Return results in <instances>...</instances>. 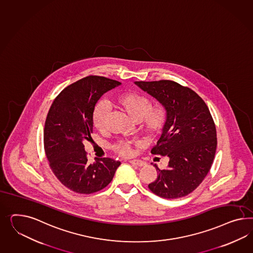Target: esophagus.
I'll use <instances>...</instances> for the list:
<instances>
[{"instance_id": "34e87169", "label": "esophagus", "mask_w": 253, "mask_h": 253, "mask_svg": "<svg viewBox=\"0 0 253 253\" xmlns=\"http://www.w3.org/2000/svg\"><path fill=\"white\" fill-rule=\"evenodd\" d=\"M129 163L130 164H132V165H134V166H143L146 165L145 162L140 161V160H130Z\"/></svg>"}]
</instances>
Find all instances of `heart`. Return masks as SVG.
Returning a JSON list of instances; mask_svg holds the SVG:
<instances>
[{
    "label": "heart",
    "mask_w": 253,
    "mask_h": 253,
    "mask_svg": "<svg viewBox=\"0 0 253 253\" xmlns=\"http://www.w3.org/2000/svg\"><path fill=\"white\" fill-rule=\"evenodd\" d=\"M116 107L125 112L137 122L138 130L146 137L158 136L164 130L168 120V112L165 106H152V101L143 94L127 91L117 95L114 99ZM108 106L104 101L98 102L92 113L93 126L100 132H104L108 126ZM113 150L122 156H130L132 149L128 143L118 141L113 145Z\"/></svg>",
    "instance_id": "b5f03b06"
}]
</instances>
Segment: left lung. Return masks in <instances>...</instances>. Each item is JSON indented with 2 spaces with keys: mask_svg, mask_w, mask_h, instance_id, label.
I'll use <instances>...</instances> for the list:
<instances>
[{
  "mask_svg": "<svg viewBox=\"0 0 253 253\" xmlns=\"http://www.w3.org/2000/svg\"><path fill=\"white\" fill-rule=\"evenodd\" d=\"M166 107L168 120L152 154L167 156V169L149 184L154 194L178 199L191 193L209 173L216 152V127L209 108L194 90L172 80L137 81Z\"/></svg>",
  "mask_w": 253,
  "mask_h": 253,
  "instance_id": "8db88e82",
  "label": "left lung"
}]
</instances>
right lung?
<instances>
[{
    "mask_svg": "<svg viewBox=\"0 0 253 253\" xmlns=\"http://www.w3.org/2000/svg\"><path fill=\"white\" fill-rule=\"evenodd\" d=\"M121 82L88 76L65 87L51 105L44 126V151L54 175L76 193L91 194L113 180L119 161L87 163L83 141L91 138L92 113L101 96Z\"/></svg>",
    "mask_w": 253,
    "mask_h": 253,
    "instance_id": "obj_1",
    "label": "right lung"
}]
</instances>
